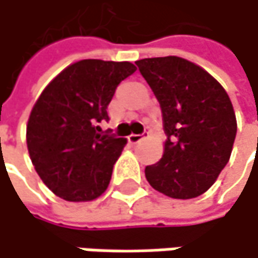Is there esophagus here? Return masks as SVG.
Instances as JSON below:
<instances>
[{
  "instance_id": "obj_1",
  "label": "esophagus",
  "mask_w": 258,
  "mask_h": 258,
  "mask_svg": "<svg viewBox=\"0 0 258 258\" xmlns=\"http://www.w3.org/2000/svg\"><path fill=\"white\" fill-rule=\"evenodd\" d=\"M144 135H130L128 136V142L130 144H133V145H136V144H139L141 141H144Z\"/></svg>"
}]
</instances>
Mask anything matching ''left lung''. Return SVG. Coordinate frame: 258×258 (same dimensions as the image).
<instances>
[{"mask_svg": "<svg viewBox=\"0 0 258 258\" xmlns=\"http://www.w3.org/2000/svg\"><path fill=\"white\" fill-rule=\"evenodd\" d=\"M160 102L163 157L145 168L148 183L175 200L203 195L230 160L237 122L225 89L198 64L177 57L136 61Z\"/></svg>", "mask_w": 258, "mask_h": 258, "instance_id": "8db88e82", "label": "left lung"}]
</instances>
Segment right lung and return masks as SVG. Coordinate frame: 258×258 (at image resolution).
Returning a JSON list of instances; mask_svg holds the SVG:
<instances>
[{"label":"right lung","instance_id":"add662e5","mask_svg":"<svg viewBox=\"0 0 258 258\" xmlns=\"http://www.w3.org/2000/svg\"><path fill=\"white\" fill-rule=\"evenodd\" d=\"M138 68L130 61L80 60L63 69L37 98L27 123L36 172L57 197L83 203L108 187L126 139L102 132L117 84Z\"/></svg>","mask_w":258,"mask_h":258}]
</instances>
